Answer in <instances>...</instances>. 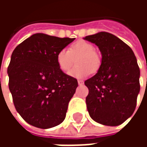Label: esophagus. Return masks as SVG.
Instances as JSON below:
<instances>
[{
  "mask_svg": "<svg viewBox=\"0 0 147 147\" xmlns=\"http://www.w3.org/2000/svg\"><path fill=\"white\" fill-rule=\"evenodd\" d=\"M83 83H84V82H83V80H78V84H79L80 86H81V85H83Z\"/></svg>",
  "mask_w": 147,
  "mask_h": 147,
  "instance_id": "obj_1",
  "label": "esophagus"
}]
</instances>
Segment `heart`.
<instances>
[{
    "label": "heart",
    "mask_w": 147,
    "mask_h": 147,
    "mask_svg": "<svg viewBox=\"0 0 147 147\" xmlns=\"http://www.w3.org/2000/svg\"><path fill=\"white\" fill-rule=\"evenodd\" d=\"M76 66L69 71V76L76 79H83L96 72L101 66V58L94 51V46L90 42L80 40L74 42L67 50L61 49L57 53V63L62 71L67 72L72 66L74 60Z\"/></svg>",
    "instance_id": "b5f03b06"
}]
</instances>
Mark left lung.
<instances>
[{
    "instance_id": "obj_1",
    "label": "left lung",
    "mask_w": 147,
    "mask_h": 147,
    "mask_svg": "<svg viewBox=\"0 0 147 147\" xmlns=\"http://www.w3.org/2000/svg\"><path fill=\"white\" fill-rule=\"evenodd\" d=\"M102 53L98 72L85 81L89 89L87 110L93 120L107 126H117L136 109L140 90V71L132 49L119 38L108 32L88 35Z\"/></svg>"
}]
</instances>
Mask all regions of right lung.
<instances>
[{
    "mask_svg": "<svg viewBox=\"0 0 147 147\" xmlns=\"http://www.w3.org/2000/svg\"><path fill=\"white\" fill-rule=\"evenodd\" d=\"M74 40L34 34L12 52L8 87L16 111L32 126L50 128L65 119L78 82L58 67L57 53Z\"/></svg>",
    "mask_w": 147,
    "mask_h": 147,
    "instance_id": "1",
    "label": "right lung"
}]
</instances>
